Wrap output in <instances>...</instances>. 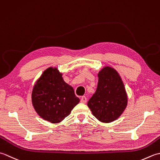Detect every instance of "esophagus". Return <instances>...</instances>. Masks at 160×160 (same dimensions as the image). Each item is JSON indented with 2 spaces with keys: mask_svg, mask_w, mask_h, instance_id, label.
Segmentation results:
<instances>
[{
  "mask_svg": "<svg viewBox=\"0 0 160 160\" xmlns=\"http://www.w3.org/2000/svg\"><path fill=\"white\" fill-rule=\"evenodd\" d=\"M81 102L83 103H86L87 102V98L85 96L81 97Z\"/></svg>",
  "mask_w": 160,
  "mask_h": 160,
  "instance_id": "esophagus-1",
  "label": "esophagus"
}]
</instances>
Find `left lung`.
Masks as SVG:
<instances>
[{"label": "left lung", "instance_id": "left-lung-1", "mask_svg": "<svg viewBox=\"0 0 160 160\" xmlns=\"http://www.w3.org/2000/svg\"><path fill=\"white\" fill-rule=\"evenodd\" d=\"M97 90L88 102L92 115L103 123L115 121L128 104V96L119 74L112 67L105 66L98 73Z\"/></svg>", "mask_w": 160, "mask_h": 160}]
</instances>
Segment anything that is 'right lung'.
I'll list each match as a JSON object with an SVG mask.
<instances>
[{
    "mask_svg": "<svg viewBox=\"0 0 160 160\" xmlns=\"http://www.w3.org/2000/svg\"><path fill=\"white\" fill-rule=\"evenodd\" d=\"M79 102L73 88L65 82L57 68L45 70L32 92L35 111L42 119L52 123L63 121Z\"/></svg>",
    "mask_w": 160,
    "mask_h": 160,
    "instance_id": "add662e5",
    "label": "right lung"
}]
</instances>
